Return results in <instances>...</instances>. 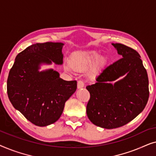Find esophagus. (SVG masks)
Returning <instances> with one entry per match:
<instances>
[{
	"label": "esophagus",
	"mask_w": 156,
	"mask_h": 156,
	"mask_svg": "<svg viewBox=\"0 0 156 156\" xmlns=\"http://www.w3.org/2000/svg\"><path fill=\"white\" fill-rule=\"evenodd\" d=\"M84 87V83L82 80H79L77 82V88L82 89Z\"/></svg>",
	"instance_id": "esophagus-1"
}]
</instances>
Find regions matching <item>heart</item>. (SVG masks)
Wrapping results in <instances>:
<instances>
[{"mask_svg": "<svg viewBox=\"0 0 156 156\" xmlns=\"http://www.w3.org/2000/svg\"><path fill=\"white\" fill-rule=\"evenodd\" d=\"M98 57L99 54L95 51L78 52L72 57L70 63L66 64L65 67L67 71H72V68L77 71L86 70L92 65Z\"/></svg>", "mask_w": 156, "mask_h": 156, "instance_id": "b5f03b06", "label": "heart"}]
</instances>
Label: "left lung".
Wrapping results in <instances>:
<instances>
[{"instance_id":"1","label":"left lung","mask_w":156,"mask_h":156,"mask_svg":"<svg viewBox=\"0 0 156 156\" xmlns=\"http://www.w3.org/2000/svg\"><path fill=\"white\" fill-rule=\"evenodd\" d=\"M122 58L104 68L90 93L87 114L91 122L104 129L123 126L143 112L149 97L148 78L140 56L135 50L112 43ZM121 76L125 77L121 80Z\"/></svg>"}]
</instances>
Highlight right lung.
<instances>
[{"label": "right lung", "instance_id": "right-lung-1", "mask_svg": "<svg viewBox=\"0 0 156 156\" xmlns=\"http://www.w3.org/2000/svg\"><path fill=\"white\" fill-rule=\"evenodd\" d=\"M62 42L36 43L16 57L7 80L10 101L27 120L38 126L56 122L65 102L75 92L76 81H65L59 72L39 71L42 64L62 65Z\"/></svg>", "mask_w": 156, "mask_h": 156}]
</instances>
